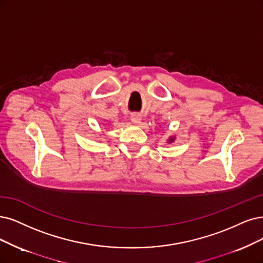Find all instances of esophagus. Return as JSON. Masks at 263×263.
Here are the masks:
<instances>
[{
    "instance_id": "1",
    "label": "esophagus",
    "mask_w": 263,
    "mask_h": 263,
    "mask_svg": "<svg viewBox=\"0 0 263 263\" xmlns=\"http://www.w3.org/2000/svg\"><path fill=\"white\" fill-rule=\"evenodd\" d=\"M141 120H142V117L140 114L135 112V114H132L131 115V121L134 123V124H140L141 123Z\"/></svg>"
}]
</instances>
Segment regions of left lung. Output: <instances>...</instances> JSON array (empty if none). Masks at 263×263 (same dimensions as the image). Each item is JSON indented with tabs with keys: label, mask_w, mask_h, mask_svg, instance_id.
I'll use <instances>...</instances> for the list:
<instances>
[{
	"label": "left lung",
	"mask_w": 263,
	"mask_h": 263,
	"mask_svg": "<svg viewBox=\"0 0 263 263\" xmlns=\"http://www.w3.org/2000/svg\"><path fill=\"white\" fill-rule=\"evenodd\" d=\"M174 140H176V138H174V137H170V138L167 140V142H168V143H172Z\"/></svg>",
	"instance_id": "left-lung-1"
}]
</instances>
